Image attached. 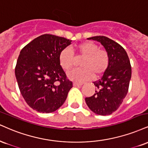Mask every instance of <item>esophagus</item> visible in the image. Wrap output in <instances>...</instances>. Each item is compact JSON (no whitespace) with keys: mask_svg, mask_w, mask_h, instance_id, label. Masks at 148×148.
Listing matches in <instances>:
<instances>
[{"mask_svg":"<svg viewBox=\"0 0 148 148\" xmlns=\"http://www.w3.org/2000/svg\"><path fill=\"white\" fill-rule=\"evenodd\" d=\"M82 85H83V83H76V82H74V83H73V85H74V86H81Z\"/></svg>","mask_w":148,"mask_h":148,"instance_id":"34e87169","label":"esophagus"}]
</instances>
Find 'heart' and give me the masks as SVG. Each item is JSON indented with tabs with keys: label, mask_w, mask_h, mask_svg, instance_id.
<instances>
[{
	"label": "heart",
	"mask_w": 148,
	"mask_h": 148,
	"mask_svg": "<svg viewBox=\"0 0 148 148\" xmlns=\"http://www.w3.org/2000/svg\"><path fill=\"white\" fill-rule=\"evenodd\" d=\"M77 57H84L81 63V68L74 69L67 74L69 79L76 82H83L94 77L103 75L108 68L110 56L105 49H100L94 42L87 41L80 43L75 47ZM74 57L68 48L60 52L58 61L64 70L68 71L74 64Z\"/></svg>",
	"instance_id": "obj_1"
}]
</instances>
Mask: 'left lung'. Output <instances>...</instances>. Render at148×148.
<instances>
[{
	"label": "left lung",
	"instance_id": "1",
	"mask_svg": "<svg viewBox=\"0 0 148 148\" xmlns=\"http://www.w3.org/2000/svg\"><path fill=\"white\" fill-rule=\"evenodd\" d=\"M88 39L101 42L109 54L110 64L102 78L94 82L97 90L93 96L85 98V102L97 114H111L127 95L132 75L130 61L124 48L112 39L104 36Z\"/></svg>",
	"mask_w": 148,
	"mask_h": 148
}]
</instances>
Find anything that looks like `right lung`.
Here are the masks:
<instances>
[{
	"instance_id": "obj_1",
	"label": "right lung",
	"mask_w": 148,
	"mask_h": 148,
	"mask_svg": "<svg viewBox=\"0 0 148 148\" xmlns=\"http://www.w3.org/2000/svg\"><path fill=\"white\" fill-rule=\"evenodd\" d=\"M72 40L52 34L37 37L21 49L15 67L19 90L30 108L50 113L66 100L72 82L58 61V56Z\"/></svg>"
}]
</instances>
